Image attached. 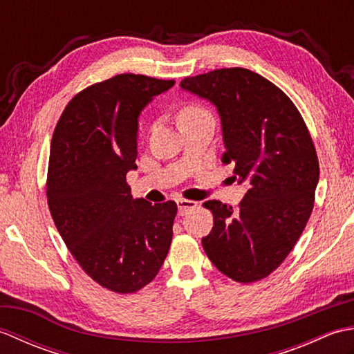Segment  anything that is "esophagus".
<instances>
[{
    "label": "esophagus",
    "instance_id": "obj_1",
    "mask_svg": "<svg viewBox=\"0 0 354 354\" xmlns=\"http://www.w3.org/2000/svg\"><path fill=\"white\" fill-rule=\"evenodd\" d=\"M176 205H178V214H179V216H185L187 213L190 212V209L196 208L198 202L187 201V199H178V201H176Z\"/></svg>",
    "mask_w": 354,
    "mask_h": 354
}]
</instances>
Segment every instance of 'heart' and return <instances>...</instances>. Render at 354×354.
<instances>
[{"instance_id": "heart-1", "label": "heart", "mask_w": 354, "mask_h": 354, "mask_svg": "<svg viewBox=\"0 0 354 354\" xmlns=\"http://www.w3.org/2000/svg\"><path fill=\"white\" fill-rule=\"evenodd\" d=\"M201 115H209V114L204 108L196 106V104H190V106H187L181 111L179 118H192V117H201Z\"/></svg>"}]
</instances>
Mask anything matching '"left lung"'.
Wrapping results in <instances>:
<instances>
[{
  "label": "left lung",
  "instance_id": "1",
  "mask_svg": "<svg viewBox=\"0 0 354 354\" xmlns=\"http://www.w3.org/2000/svg\"><path fill=\"white\" fill-rule=\"evenodd\" d=\"M216 106L223 162L250 185L237 208L207 201L214 227L202 237L213 265L239 283L268 277L293 250L309 221L319 164L295 104L272 82L245 68L214 70L181 82Z\"/></svg>",
  "mask_w": 354,
  "mask_h": 354
}]
</instances>
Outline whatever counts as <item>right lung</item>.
Here are the masks:
<instances>
[{
    "label": "right lung",
    "instance_id": "obj_1",
    "mask_svg": "<svg viewBox=\"0 0 354 354\" xmlns=\"http://www.w3.org/2000/svg\"><path fill=\"white\" fill-rule=\"evenodd\" d=\"M175 80L118 74L79 93L53 133L47 199L59 234L82 269L103 288L137 292L167 257L175 202L131 196L138 118Z\"/></svg>",
    "mask_w": 354,
    "mask_h": 354
}]
</instances>
